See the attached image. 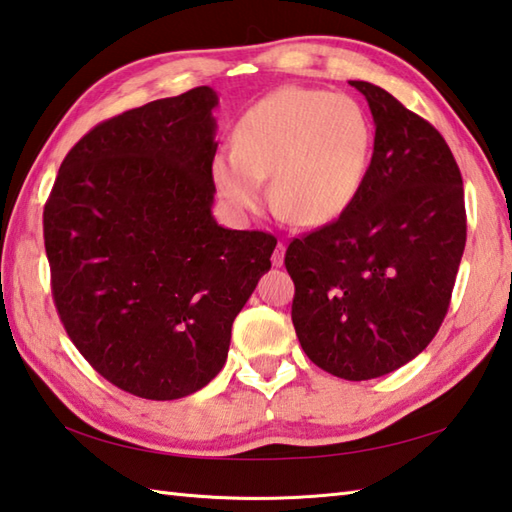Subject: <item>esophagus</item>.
<instances>
[{"instance_id":"obj_1","label":"esophagus","mask_w":512,"mask_h":512,"mask_svg":"<svg viewBox=\"0 0 512 512\" xmlns=\"http://www.w3.org/2000/svg\"><path fill=\"white\" fill-rule=\"evenodd\" d=\"M284 255H286V244L277 242L275 250H273V266H282L284 264Z\"/></svg>"}]
</instances>
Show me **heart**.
<instances>
[{"label": "heart", "mask_w": 512, "mask_h": 512, "mask_svg": "<svg viewBox=\"0 0 512 512\" xmlns=\"http://www.w3.org/2000/svg\"><path fill=\"white\" fill-rule=\"evenodd\" d=\"M373 124L348 95L279 88L237 119L233 153H217L210 179L237 215L268 202L302 226H324L355 204L373 157Z\"/></svg>", "instance_id": "1"}]
</instances>
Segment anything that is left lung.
Wrapping results in <instances>:
<instances>
[{"label": "left lung", "instance_id": "1", "mask_svg": "<svg viewBox=\"0 0 512 512\" xmlns=\"http://www.w3.org/2000/svg\"><path fill=\"white\" fill-rule=\"evenodd\" d=\"M375 146L362 193L333 224L290 242L293 324L326 373H393L442 326L466 246L464 186L444 137L370 82Z\"/></svg>", "mask_w": 512, "mask_h": 512}]
</instances>
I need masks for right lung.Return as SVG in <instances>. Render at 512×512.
Wrapping results in <instances>:
<instances>
[{"instance_id":"obj_1","label":"right lung","mask_w":512,"mask_h":512,"mask_svg":"<svg viewBox=\"0 0 512 512\" xmlns=\"http://www.w3.org/2000/svg\"><path fill=\"white\" fill-rule=\"evenodd\" d=\"M219 97L199 86L95 126L44 208L53 297L99 375L166 402L224 368L230 328L277 239L213 217Z\"/></svg>"}]
</instances>
